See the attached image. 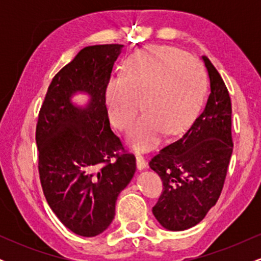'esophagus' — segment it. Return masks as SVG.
I'll use <instances>...</instances> for the list:
<instances>
[{"label": "esophagus", "instance_id": "obj_1", "mask_svg": "<svg viewBox=\"0 0 261 261\" xmlns=\"http://www.w3.org/2000/svg\"><path fill=\"white\" fill-rule=\"evenodd\" d=\"M136 164H137V168L140 170L147 168V162H146L145 157L141 154H136Z\"/></svg>", "mask_w": 261, "mask_h": 261}]
</instances>
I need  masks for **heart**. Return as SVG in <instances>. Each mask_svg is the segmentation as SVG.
Here are the masks:
<instances>
[{"mask_svg":"<svg viewBox=\"0 0 261 261\" xmlns=\"http://www.w3.org/2000/svg\"><path fill=\"white\" fill-rule=\"evenodd\" d=\"M206 88V73L195 59L173 47H148L128 56L122 76L108 81V114L116 127L125 130L142 99L145 113L128 131L127 142L148 151L160 145L167 130L176 133L195 118Z\"/></svg>","mask_w":261,"mask_h":261,"instance_id":"1","label":"heart"}]
</instances>
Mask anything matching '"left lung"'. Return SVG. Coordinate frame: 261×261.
I'll use <instances>...</instances> for the list:
<instances>
[{"label": "left lung", "mask_w": 261, "mask_h": 261, "mask_svg": "<svg viewBox=\"0 0 261 261\" xmlns=\"http://www.w3.org/2000/svg\"><path fill=\"white\" fill-rule=\"evenodd\" d=\"M210 79L205 109L179 139L149 161L163 191L152 208L164 228L185 230L201 222L222 191L232 142V104L222 77L202 56Z\"/></svg>", "instance_id": "obj_1"}]
</instances>
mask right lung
Segmentation results:
<instances>
[{"label":"right lung","instance_id":"obj_1","mask_svg":"<svg viewBox=\"0 0 261 261\" xmlns=\"http://www.w3.org/2000/svg\"><path fill=\"white\" fill-rule=\"evenodd\" d=\"M122 47L81 50L55 74L39 112L35 141L44 195L64 226L82 237L110 226L119 194L136 170L135 155L110 128L106 106L108 81ZM76 92L90 95L86 107L72 103Z\"/></svg>","mask_w":261,"mask_h":261}]
</instances>
